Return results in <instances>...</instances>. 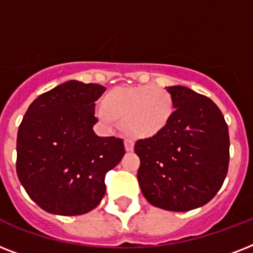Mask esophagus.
Masks as SVG:
<instances>
[{"instance_id": "obj_1", "label": "esophagus", "mask_w": 253, "mask_h": 253, "mask_svg": "<svg viewBox=\"0 0 253 253\" xmlns=\"http://www.w3.org/2000/svg\"><path fill=\"white\" fill-rule=\"evenodd\" d=\"M125 148H126V151L134 150V142L131 139H125Z\"/></svg>"}]
</instances>
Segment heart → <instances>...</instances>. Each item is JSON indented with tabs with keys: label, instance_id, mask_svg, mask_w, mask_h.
Returning <instances> with one entry per match:
<instances>
[{
	"label": "heart",
	"instance_id": "1",
	"mask_svg": "<svg viewBox=\"0 0 253 253\" xmlns=\"http://www.w3.org/2000/svg\"><path fill=\"white\" fill-rule=\"evenodd\" d=\"M103 118L122 119L123 128L131 136H151L162 130L172 115V97L163 87L144 85L118 87L107 95Z\"/></svg>",
	"mask_w": 253,
	"mask_h": 253
}]
</instances>
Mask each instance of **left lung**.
Segmentation results:
<instances>
[{
	"instance_id": "1",
	"label": "left lung",
	"mask_w": 253,
	"mask_h": 253,
	"mask_svg": "<svg viewBox=\"0 0 253 253\" xmlns=\"http://www.w3.org/2000/svg\"><path fill=\"white\" fill-rule=\"evenodd\" d=\"M173 110L155 135L139 139L138 181L151 205L189 211L214 198L230 162L228 126L222 111L206 95L185 86H168Z\"/></svg>"
}]
</instances>
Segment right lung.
Wrapping results in <instances>:
<instances>
[{
  "label": "right lung",
  "mask_w": 253,
  "mask_h": 253,
  "mask_svg": "<svg viewBox=\"0 0 253 253\" xmlns=\"http://www.w3.org/2000/svg\"><path fill=\"white\" fill-rule=\"evenodd\" d=\"M106 87L67 81L41 94L26 111L17 135V174L44 211L81 215L98 206L105 174L125 155L123 139L101 138L93 126L95 101Z\"/></svg>",
  "instance_id": "1"
}]
</instances>
